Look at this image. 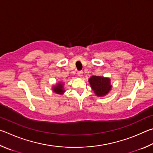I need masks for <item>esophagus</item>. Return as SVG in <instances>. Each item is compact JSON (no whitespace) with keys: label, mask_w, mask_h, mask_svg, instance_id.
<instances>
[{"label":"esophagus","mask_w":153,"mask_h":153,"mask_svg":"<svg viewBox=\"0 0 153 153\" xmlns=\"http://www.w3.org/2000/svg\"><path fill=\"white\" fill-rule=\"evenodd\" d=\"M77 74H78V76H80V77H81L82 76V71H78L77 72Z\"/></svg>","instance_id":"obj_1"}]
</instances>
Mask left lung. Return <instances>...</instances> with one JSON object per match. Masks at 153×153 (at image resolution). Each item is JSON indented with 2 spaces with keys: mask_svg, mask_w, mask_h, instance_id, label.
<instances>
[{
  "mask_svg": "<svg viewBox=\"0 0 153 153\" xmlns=\"http://www.w3.org/2000/svg\"><path fill=\"white\" fill-rule=\"evenodd\" d=\"M110 81L111 80L109 78L99 76H92L89 79L91 87L98 97L105 96L110 91L111 89Z\"/></svg>",
  "mask_w": 153,
  "mask_h": 153,
  "instance_id": "8db88e82",
  "label": "left lung"
}]
</instances>
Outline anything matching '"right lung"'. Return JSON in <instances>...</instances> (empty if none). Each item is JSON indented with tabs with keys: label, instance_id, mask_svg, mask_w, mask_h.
I'll list each match as a JSON object with an SVG mask.
<instances>
[{
	"label": "right lung",
	"instance_id": "1",
	"mask_svg": "<svg viewBox=\"0 0 153 153\" xmlns=\"http://www.w3.org/2000/svg\"><path fill=\"white\" fill-rule=\"evenodd\" d=\"M52 90L53 92H55L57 94H60L62 95L65 92V90H64V87H63V83L62 82H58V83L53 86L52 87Z\"/></svg>",
	"mask_w": 153,
	"mask_h": 153
}]
</instances>
